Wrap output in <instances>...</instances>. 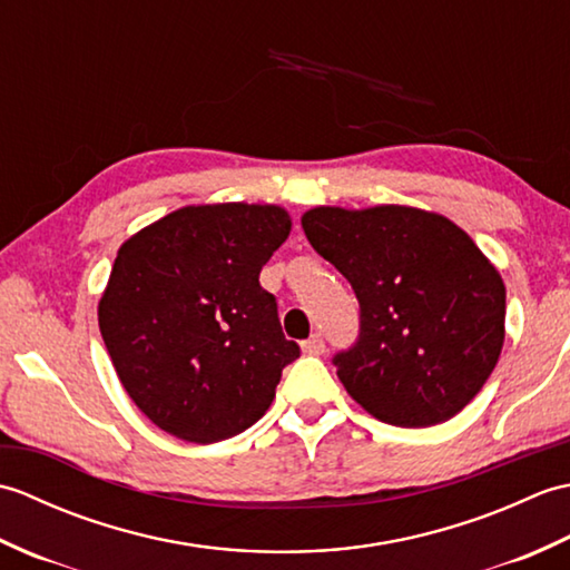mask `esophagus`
<instances>
[{"mask_svg":"<svg viewBox=\"0 0 570 570\" xmlns=\"http://www.w3.org/2000/svg\"><path fill=\"white\" fill-rule=\"evenodd\" d=\"M301 350H304L306 355H323L325 353V343H323V337L316 333V335H311L308 341H304L301 343Z\"/></svg>","mask_w":570,"mask_h":570,"instance_id":"esophagus-1","label":"esophagus"}]
</instances>
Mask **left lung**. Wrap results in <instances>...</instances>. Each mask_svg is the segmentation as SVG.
<instances>
[{
  "instance_id": "1",
  "label": "left lung",
  "mask_w": 570,
  "mask_h": 570,
  "mask_svg": "<svg viewBox=\"0 0 570 570\" xmlns=\"http://www.w3.org/2000/svg\"><path fill=\"white\" fill-rule=\"evenodd\" d=\"M301 225L360 301L357 341L333 357L347 394L392 426L453 419L502 353L500 272L448 217L406 205H323Z\"/></svg>"
}]
</instances>
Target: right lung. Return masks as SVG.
Instances as JSON below:
<instances>
[{
  "instance_id": "add662e5",
  "label": "right lung",
  "mask_w": 570,
  "mask_h": 570,
  "mask_svg": "<svg viewBox=\"0 0 570 570\" xmlns=\"http://www.w3.org/2000/svg\"><path fill=\"white\" fill-rule=\"evenodd\" d=\"M288 233L278 205H188L119 247L100 333L131 402L166 433L215 443L269 409L301 355L259 284Z\"/></svg>"
}]
</instances>
